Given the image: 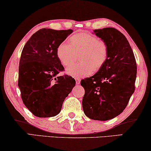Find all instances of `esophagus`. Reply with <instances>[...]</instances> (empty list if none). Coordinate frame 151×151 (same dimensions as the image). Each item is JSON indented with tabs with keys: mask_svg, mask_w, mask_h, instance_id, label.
<instances>
[{
	"mask_svg": "<svg viewBox=\"0 0 151 151\" xmlns=\"http://www.w3.org/2000/svg\"><path fill=\"white\" fill-rule=\"evenodd\" d=\"M76 84H80V78H76Z\"/></svg>",
	"mask_w": 151,
	"mask_h": 151,
	"instance_id": "1",
	"label": "esophagus"
}]
</instances>
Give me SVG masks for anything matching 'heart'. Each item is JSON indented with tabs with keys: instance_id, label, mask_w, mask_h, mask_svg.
<instances>
[{
	"instance_id": "heart-1",
	"label": "heart",
	"mask_w": 151,
	"mask_h": 151,
	"mask_svg": "<svg viewBox=\"0 0 151 151\" xmlns=\"http://www.w3.org/2000/svg\"><path fill=\"white\" fill-rule=\"evenodd\" d=\"M70 43L63 42L57 48V56L64 67H69L76 60H79L66 71L74 78L88 76L104 65L108 57V45L104 40L87 32H80L70 37Z\"/></svg>"
}]
</instances>
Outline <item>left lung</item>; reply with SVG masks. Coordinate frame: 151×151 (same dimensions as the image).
Returning <instances> with one entry per match:
<instances>
[{
	"mask_svg": "<svg viewBox=\"0 0 151 151\" xmlns=\"http://www.w3.org/2000/svg\"><path fill=\"white\" fill-rule=\"evenodd\" d=\"M108 45V57L104 65L80 84L85 93L82 99L84 113L90 119L106 121L123 112L135 91L137 64L129 41L116 29L93 30Z\"/></svg>",
	"mask_w": 151,
	"mask_h": 151,
	"instance_id": "8db88e82",
	"label": "left lung"
}]
</instances>
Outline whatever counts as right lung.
I'll use <instances>...</instances> for the list:
<instances>
[{"mask_svg":"<svg viewBox=\"0 0 151 151\" xmlns=\"http://www.w3.org/2000/svg\"><path fill=\"white\" fill-rule=\"evenodd\" d=\"M72 32V29H41L22 49L18 85L22 102L35 116L57 115L76 85L71 76H58L64 67L57 56V48Z\"/></svg>","mask_w":151,"mask_h":151,"instance_id":"1","label":"right lung"}]
</instances>
